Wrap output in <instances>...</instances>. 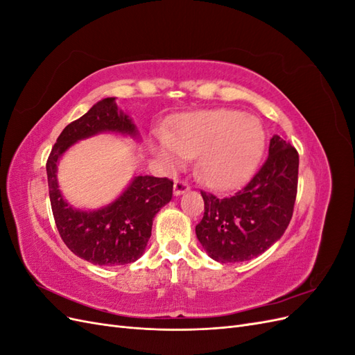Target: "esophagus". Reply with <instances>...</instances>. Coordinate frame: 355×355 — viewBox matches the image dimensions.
Returning <instances> with one entry per match:
<instances>
[{
  "mask_svg": "<svg viewBox=\"0 0 355 355\" xmlns=\"http://www.w3.org/2000/svg\"><path fill=\"white\" fill-rule=\"evenodd\" d=\"M189 191V185L187 184L185 180H176L175 182V185H173V194L176 196V197H179V196H182V194H185V192H188Z\"/></svg>",
  "mask_w": 355,
  "mask_h": 355,
  "instance_id": "34e87169",
  "label": "esophagus"
}]
</instances>
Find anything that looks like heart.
<instances>
[{
	"label": "heart",
	"instance_id": "b5f03b06",
	"mask_svg": "<svg viewBox=\"0 0 355 355\" xmlns=\"http://www.w3.org/2000/svg\"><path fill=\"white\" fill-rule=\"evenodd\" d=\"M265 136L256 118L214 110L185 114L171 132H158L154 146L168 166L197 157V175L210 188H232L250 173L263 149Z\"/></svg>",
	"mask_w": 355,
	"mask_h": 355
}]
</instances>
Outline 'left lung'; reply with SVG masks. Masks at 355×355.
Returning a JSON list of instances; mask_svg holds the SVG:
<instances>
[{"label":"left lung","instance_id":"8db88e82","mask_svg":"<svg viewBox=\"0 0 355 355\" xmlns=\"http://www.w3.org/2000/svg\"><path fill=\"white\" fill-rule=\"evenodd\" d=\"M297 168V151L275 135L262 167L235 194L219 198L201 191L204 216L196 234L211 259L250 261L282 239L293 214Z\"/></svg>","mask_w":355,"mask_h":355}]
</instances>
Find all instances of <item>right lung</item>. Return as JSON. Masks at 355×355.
<instances>
[{"label": "right lung", "instance_id": "obj_1", "mask_svg": "<svg viewBox=\"0 0 355 355\" xmlns=\"http://www.w3.org/2000/svg\"><path fill=\"white\" fill-rule=\"evenodd\" d=\"M105 132L139 139L132 118L118 110L115 98L99 101L63 128L46 167L53 216L63 243L84 261L115 266L132 263L144 254L155 214L173 196V182L167 178L135 176L108 206L98 210L72 207L59 189V159L73 144Z\"/></svg>", "mask_w": 355, "mask_h": 355}]
</instances>
